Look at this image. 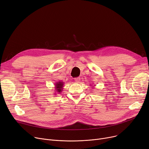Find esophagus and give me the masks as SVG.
<instances>
[{"instance_id":"obj_1","label":"esophagus","mask_w":149,"mask_h":149,"mask_svg":"<svg viewBox=\"0 0 149 149\" xmlns=\"http://www.w3.org/2000/svg\"><path fill=\"white\" fill-rule=\"evenodd\" d=\"M74 81H75L76 82H77V83H79V82H80V78H79V77H76V78H74Z\"/></svg>"}]
</instances>
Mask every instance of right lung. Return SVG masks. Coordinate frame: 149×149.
Masks as SVG:
<instances>
[{
  "label": "right lung",
  "instance_id": "right-lung-1",
  "mask_svg": "<svg viewBox=\"0 0 149 149\" xmlns=\"http://www.w3.org/2000/svg\"><path fill=\"white\" fill-rule=\"evenodd\" d=\"M64 82H61V81H58L57 82H55V93H57L58 94H60V93H61V91H63V86H64Z\"/></svg>",
  "mask_w": 149,
  "mask_h": 149
}]
</instances>
